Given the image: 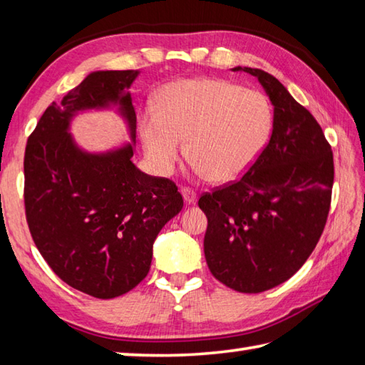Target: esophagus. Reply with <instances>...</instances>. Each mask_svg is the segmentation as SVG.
<instances>
[{
    "label": "esophagus",
    "instance_id": "34e87169",
    "mask_svg": "<svg viewBox=\"0 0 365 365\" xmlns=\"http://www.w3.org/2000/svg\"><path fill=\"white\" fill-rule=\"evenodd\" d=\"M180 192H182V196H183V200H185V204H188V205H192V204H196V199H197V196H196V192L192 191L191 188H187V187H183L182 190H180Z\"/></svg>",
    "mask_w": 365,
    "mask_h": 365
}]
</instances>
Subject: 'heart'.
<instances>
[{
	"instance_id": "obj_1",
	"label": "heart",
	"mask_w": 365,
	"mask_h": 365,
	"mask_svg": "<svg viewBox=\"0 0 365 365\" xmlns=\"http://www.w3.org/2000/svg\"><path fill=\"white\" fill-rule=\"evenodd\" d=\"M271 122L273 113L262 92L227 80L190 78L163 88L157 105H147L139 114L138 127L157 174L173 173L187 139L195 173L226 183L259 157Z\"/></svg>"
}]
</instances>
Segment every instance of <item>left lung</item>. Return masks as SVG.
<instances>
[{
  "label": "left lung",
  "instance_id": "8db88e82",
  "mask_svg": "<svg viewBox=\"0 0 365 365\" xmlns=\"http://www.w3.org/2000/svg\"><path fill=\"white\" fill-rule=\"evenodd\" d=\"M259 80L274 106L265 149L240 180L205 192L207 265L220 282L260 293L304 265L323 234L334 183L331 145L314 115L273 75L234 67Z\"/></svg>",
  "mask_w": 365,
  "mask_h": 365
}]
</instances>
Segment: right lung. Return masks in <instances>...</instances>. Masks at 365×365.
<instances>
[{
    "instance_id": "obj_1",
    "label": "right lung",
    "mask_w": 365,
    "mask_h": 365,
    "mask_svg": "<svg viewBox=\"0 0 365 365\" xmlns=\"http://www.w3.org/2000/svg\"><path fill=\"white\" fill-rule=\"evenodd\" d=\"M139 71L92 72L51 103L25 150V212L45 262L66 284L94 298L120 297L150 269L153 242L182 210L175 183L141 173L133 144L83 150L68 133L80 111L118 106L135 143L128 88Z\"/></svg>"
}]
</instances>
